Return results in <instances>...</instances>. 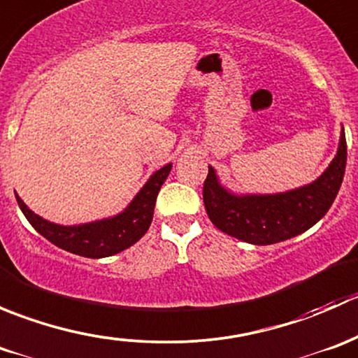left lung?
I'll return each instance as SVG.
<instances>
[{
	"label": "left lung",
	"instance_id": "left-lung-1",
	"mask_svg": "<svg viewBox=\"0 0 358 358\" xmlns=\"http://www.w3.org/2000/svg\"><path fill=\"white\" fill-rule=\"evenodd\" d=\"M346 168V138L341 129L338 152L315 182L279 194H234L209 166L202 189L213 225L244 243L266 246L299 236L333 206Z\"/></svg>",
	"mask_w": 358,
	"mask_h": 358
}]
</instances>
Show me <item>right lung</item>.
<instances>
[{"label": "right lung", "mask_w": 358, "mask_h": 358, "mask_svg": "<svg viewBox=\"0 0 358 358\" xmlns=\"http://www.w3.org/2000/svg\"><path fill=\"white\" fill-rule=\"evenodd\" d=\"M171 162L157 169L140 192L133 197L119 215L81 225H59L36 215L25 206V202L15 194L19 208L22 209L27 222L41 234L45 239L60 249L85 258H106L117 255L142 239L149 230L154 216L157 194L161 185L171 171Z\"/></svg>", "instance_id": "add662e5"}]
</instances>
